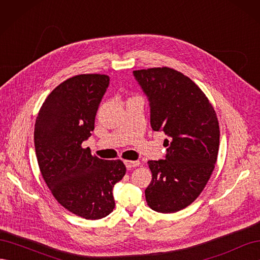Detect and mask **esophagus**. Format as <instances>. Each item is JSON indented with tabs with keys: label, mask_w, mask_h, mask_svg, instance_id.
<instances>
[{
	"label": "esophagus",
	"mask_w": 260,
	"mask_h": 260,
	"mask_svg": "<svg viewBox=\"0 0 260 260\" xmlns=\"http://www.w3.org/2000/svg\"><path fill=\"white\" fill-rule=\"evenodd\" d=\"M124 165L128 169H131V168L138 167L140 165V161L139 160H124Z\"/></svg>",
	"instance_id": "obj_1"
}]
</instances>
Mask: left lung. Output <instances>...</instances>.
<instances>
[{
  "label": "left lung",
  "instance_id": "8db88e82",
  "mask_svg": "<svg viewBox=\"0 0 260 260\" xmlns=\"http://www.w3.org/2000/svg\"><path fill=\"white\" fill-rule=\"evenodd\" d=\"M133 75L148 98L152 129L168 136L166 159L147 161L152 181L145 199L153 210L171 214L199 198L215 169L218 118L205 93L178 70L155 67Z\"/></svg>",
  "mask_w": 260,
  "mask_h": 260
}]
</instances>
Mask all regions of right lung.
<instances>
[{"label": "right lung", "instance_id": "1", "mask_svg": "<svg viewBox=\"0 0 260 260\" xmlns=\"http://www.w3.org/2000/svg\"><path fill=\"white\" fill-rule=\"evenodd\" d=\"M108 84L107 75L69 78L45 99L35 124L36 155L46 185L62 207L89 220L111 214L113 187L125 175L120 159H101L82 147Z\"/></svg>", "mask_w": 260, "mask_h": 260}]
</instances>
